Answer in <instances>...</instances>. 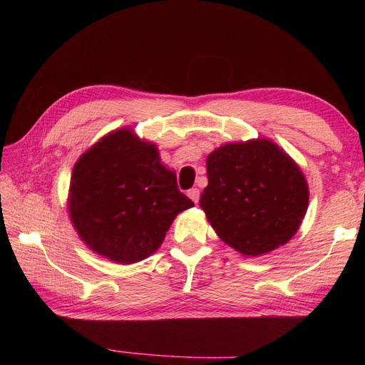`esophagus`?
I'll return each mask as SVG.
<instances>
[{
    "instance_id": "1",
    "label": "esophagus",
    "mask_w": 365,
    "mask_h": 365,
    "mask_svg": "<svg viewBox=\"0 0 365 365\" xmlns=\"http://www.w3.org/2000/svg\"><path fill=\"white\" fill-rule=\"evenodd\" d=\"M199 196H200V192H199L197 188H191V190L188 191V197H190L195 204L199 202Z\"/></svg>"
}]
</instances>
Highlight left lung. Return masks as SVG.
I'll list each match as a JSON object with an SVG mask.
<instances>
[{"instance_id":"1","label":"left lung","mask_w":365,"mask_h":365,"mask_svg":"<svg viewBox=\"0 0 365 365\" xmlns=\"http://www.w3.org/2000/svg\"><path fill=\"white\" fill-rule=\"evenodd\" d=\"M200 207L224 243L267 254L297 234L309 202L306 178L268 139L221 145L207 158Z\"/></svg>"}]
</instances>
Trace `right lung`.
Here are the masks:
<instances>
[{"label": "right lung", "mask_w": 365, "mask_h": 365, "mask_svg": "<svg viewBox=\"0 0 365 365\" xmlns=\"http://www.w3.org/2000/svg\"><path fill=\"white\" fill-rule=\"evenodd\" d=\"M157 147L115 130L76 161L68 210L92 251L135 263L161 246L175 216L192 207Z\"/></svg>", "instance_id": "right-lung-1"}]
</instances>
